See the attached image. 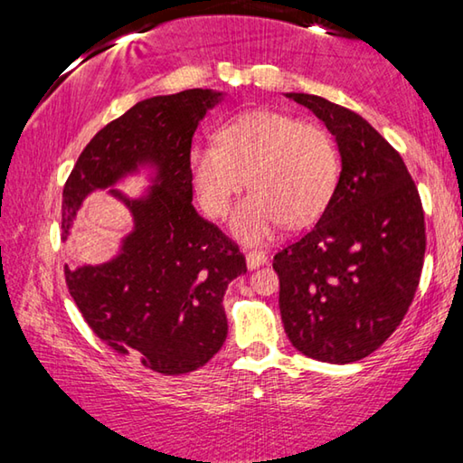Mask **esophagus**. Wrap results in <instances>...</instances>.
<instances>
[{
	"label": "esophagus",
	"instance_id": "1",
	"mask_svg": "<svg viewBox=\"0 0 463 463\" xmlns=\"http://www.w3.org/2000/svg\"><path fill=\"white\" fill-rule=\"evenodd\" d=\"M263 263H268V255H265L263 250H249L247 253V268L249 269H257Z\"/></svg>",
	"mask_w": 463,
	"mask_h": 463
}]
</instances>
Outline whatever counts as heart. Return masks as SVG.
<instances>
[{
  "label": "heart",
  "instance_id": "b5f03b06",
  "mask_svg": "<svg viewBox=\"0 0 463 463\" xmlns=\"http://www.w3.org/2000/svg\"><path fill=\"white\" fill-rule=\"evenodd\" d=\"M187 167L200 206L213 218L229 214L245 184L253 190L231 224L234 237L247 245L271 239L284 222L315 218L339 175L328 132L273 109L242 114L221 130L218 143L194 145Z\"/></svg>",
  "mask_w": 463,
  "mask_h": 463
}]
</instances>
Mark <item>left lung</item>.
Returning <instances> with one entry per match:
<instances>
[{"label": "left lung", "mask_w": 463, "mask_h": 463, "mask_svg": "<svg viewBox=\"0 0 463 463\" xmlns=\"http://www.w3.org/2000/svg\"><path fill=\"white\" fill-rule=\"evenodd\" d=\"M335 137L341 174L315 229L273 257L289 343L354 364L396 331L425 260V214L402 156L370 122L310 93H286Z\"/></svg>", "instance_id": "1"}]
</instances>
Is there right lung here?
Here are the masks:
<instances>
[{"label": "right lung", "instance_id": "right-lung-1", "mask_svg": "<svg viewBox=\"0 0 463 463\" xmlns=\"http://www.w3.org/2000/svg\"><path fill=\"white\" fill-rule=\"evenodd\" d=\"M222 98L185 90L138 101L90 140L62 190V241L93 192L108 190L130 213L118 253L99 265H65V281L108 347L163 375L198 370L221 351L229 333L222 298L247 271L239 247L192 206V137ZM140 173L149 187L137 199L115 190Z\"/></svg>", "mask_w": 463, "mask_h": 463}]
</instances>
